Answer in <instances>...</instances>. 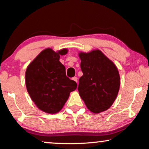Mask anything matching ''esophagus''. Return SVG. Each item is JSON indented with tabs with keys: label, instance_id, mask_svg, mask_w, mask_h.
Here are the masks:
<instances>
[{
	"label": "esophagus",
	"instance_id": "1",
	"mask_svg": "<svg viewBox=\"0 0 149 149\" xmlns=\"http://www.w3.org/2000/svg\"><path fill=\"white\" fill-rule=\"evenodd\" d=\"M72 80H74V81H75V82H77V78L76 77H73V78H72Z\"/></svg>",
	"mask_w": 149,
	"mask_h": 149
}]
</instances>
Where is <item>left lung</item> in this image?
I'll return each mask as SVG.
<instances>
[{
  "label": "left lung",
  "instance_id": "8db88e82",
  "mask_svg": "<svg viewBox=\"0 0 149 149\" xmlns=\"http://www.w3.org/2000/svg\"><path fill=\"white\" fill-rule=\"evenodd\" d=\"M78 91L85 104L95 114L108 110L116 99L120 85L117 67L99 50L80 52Z\"/></svg>",
  "mask_w": 149,
  "mask_h": 149
}]
</instances>
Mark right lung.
<instances>
[{
    "label": "right lung",
    "mask_w": 149,
    "mask_h": 149,
    "mask_svg": "<svg viewBox=\"0 0 149 149\" xmlns=\"http://www.w3.org/2000/svg\"><path fill=\"white\" fill-rule=\"evenodd\" d=\"M64 49L54 52L46 49L27 66L26 84L29 95L37 108L49 114L61 110L77 84L65 75V66L59 61L60 55L66 54Z\"/></svg>",
    "instance_id": "add662e5"
}]
</instances>
